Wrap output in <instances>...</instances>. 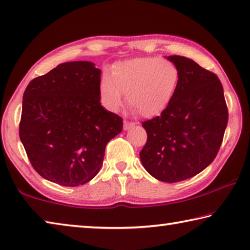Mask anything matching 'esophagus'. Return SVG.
<instances>
[{"label":"esophagus","mask_w":250,"mask_h":250,"mask_svg":"<svg viewBox=\"0 0 250 250\" xmlns=\"http://www.w3.org/2000/svg\"><path fill=\"white\" fill-rule=\"evenodd\" d=\"M133 126H134L133 122H130V121H126V120L124 121V130H129L131 128H133Z\"/></svg>","instance_id":"1"}]
</instances>
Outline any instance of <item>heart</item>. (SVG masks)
<instances>
[{
	"label": "heart",
	"instance_id": "1",
	"mask_svg": "<svg viewBox=\"0 0 250 250\" xmlns=\"http://www.w3.org/2000/svg\"><path fill=\"white\" fill-rule=\"evenodd\" d=\"M180 71L174 62L159 57H138L118 62L111 76L100 82V95L109 109L117 110L124 101L146 118L159 116L174 98Z\"/></svg>",
	"mask_w": 250,
	"mask_h": 250
}]
</instances>
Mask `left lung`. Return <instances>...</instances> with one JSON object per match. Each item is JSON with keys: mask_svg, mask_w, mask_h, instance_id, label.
I'll return each mask as SVG.
<instances>
[{"mask_svg": "<svg viewBox=\"0 0 250 250\" xmlns=\"http://www.w3.org/2000/svg\"><path fill=\"white\" fill-rule=\"evenodd\" d=\"M167 59L179 68V86L161 116L142 122L147 139L140 159L156 180L174 183L195 176L216 158L228 110L216 75L184 56Z\"/></svg>", "mask_w": 250, "mask_h": 250, "instance_id": "obj_1", "label": "left lung"}]
</instances>
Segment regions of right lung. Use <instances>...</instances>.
Instances as JSON below:
<instances>
[{
    "mask_svg": "<svg viewBox=\"0 0 250 250\" xmlns=\"http://www.w3.org/2000/svg\"><path fill=\"white\" fill-rule=\"evenodd\" d=\"M100 75L94 62H64L25 89L20 139L44 179L62 186L89 182L121 132L122 118L100 104Z\"/></svg>",
    "mask_w": 250,
    "mask_h": 250,
    "instance_id": "obj_1",
    "label": "right lung"
}]
</instances>
